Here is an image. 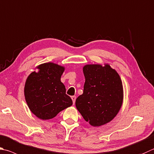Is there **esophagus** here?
I'll list each match as a JSON object with an SVG mask.
<instances>
[{
	"instance_id": "esophagus-1",
	"label": "esophagus",
	"mask_w": 154,
	"mask_h": 154,
	"mask_svg": "<svg viewBox=\"0 0 154 154\" xmlns=\"http://www.w3.org/2000/svg\"><path fill=\"white\" fill-rule=\"evenodd\" d=\"M71 99L72 100V103H73V104H74L75 102V100H76V96H71Z\"/></svg>"
}]
</instances>
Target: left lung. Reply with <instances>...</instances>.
I'll return each mask as SVG.
<instances>
[{
    "instance_id": "left-lung-1",
    "label": "left lung",
    "mask_w": 154,
    "mask_h": 154,
    "mask_svg": "<svg viewBox=\"0 0 154 154\" xmlns=\"http://www.w3.org/2000/svg\"><path fill=\"white\" fill-rule=\"evenodd\" d=\"M83 93L75 102L85 121L94 127L111 121L120 110L123 100L122 81L109 65H87Z\"/></svg>"
}]
</instances>
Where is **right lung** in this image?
<instances>
[{
    "label": "right lung",
    "mask_w": 154,
    "mask_h": 154,
    "mask_svg": "<svg viewBox=\"0 0 154 154\" xmlns=\"http://www.w3.org/2000/svg\"><path fill=\"white\" fill-rule=\"evenodd\" d=\"M26 80L25 97L31 112L42 120L54 118L72 104L60 77L65 68L53 63L38 66Z\"/></svg>",
    "instance_id": "obj_1"
}]
</instances>
